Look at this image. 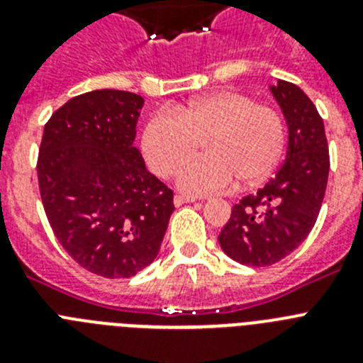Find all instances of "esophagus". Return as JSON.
Listing matches in <instances>:
<instances>
[{
	"label": "esophagus",
	"instance_id": "1",
	"mask_svg": "<svg viewBox=\"0 0 363 363\" xmlns=\"http://www.w3.org/2000/svg\"><path fill=\"white\" fill-rule=\"evenodd\" d=\"M192 201H196V198H194V196H185V194H176V196H174V203L176 205L192 203Z\"/></svg>",
	"mask_w": 363,
	"mask_h": 363
}]
</instances>
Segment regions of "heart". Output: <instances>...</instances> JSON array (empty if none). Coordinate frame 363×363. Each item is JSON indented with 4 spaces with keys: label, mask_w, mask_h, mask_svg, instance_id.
<instances>
[{
    "label": "heart",
    "mask_w": 363,
    "mask_h": 363,
    "mask_svg": "<svg viewBox=\"0 0 363 363\" xmlns=\"http://www.w3.org/2000/svg\"><path fill=\"white\" fill-rule=\"evenodd\" d=\"M178 176V185L191 194L225 191L238 178L258 184L280 162L285 147V123L277 108L236 91L200 96L172 111H158L147 120L142 150L147 163L162 178H171L198 152Z\"/></svg>",
    "instance_id": "1"
}]
</instances>
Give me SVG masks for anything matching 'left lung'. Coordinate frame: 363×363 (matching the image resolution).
I'll use <instances>...</instances> for the list:
<instances>
[{
  "instance_id": "obj_1",
  "label": "left lung",
  "mask_w": 363,
  "mask_h": 363,
  "mask_svg": "<svg viewBox=\"0 0 363 363\" xmlns=\"http://www.w3.org/2000/svg\"><path fill=\"white\" fill-rule=\"evenodd\" d=\"M280 104L289 147L277 176L233 207L218 242L227 256L249 267H267L296 251L316 223L329 176L323 120L300 86H271Z\"/></svg>"
}]
</instances>
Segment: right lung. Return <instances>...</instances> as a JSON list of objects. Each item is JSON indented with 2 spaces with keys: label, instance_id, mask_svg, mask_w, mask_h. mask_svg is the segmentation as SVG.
Returning a JSON list of instances; mask_svg holds the SVG:
<instances>
[{
  "label": "right lung",
  "instance_id": "1",
  "mask_svg": "<svg viewBox=\"0 0 363 363\" xmlns=\"http://www.w3.org/2000/svg\"><path fill=\"white\" fill-rule=\"evenodd\" d=\"M143 98L101 89L69 99L45 123L38 184L54 236L92 274L130 278L152 264L174 192L136 147Z\"/></svg>",
  "mask_w": 363,
  "mask_h": 363
}]
</instances>
